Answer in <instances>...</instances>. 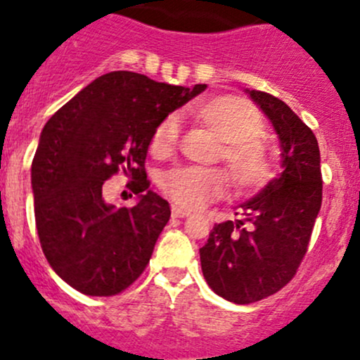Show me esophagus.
<instances>
[{"label":"esophagus","mask_w":360,"mask_h":360,"mask_svg":"<svg viewBox=\"0 0 360 360\" xmlns=\"http://www.w3.org/2000/svg\"><path fill=\"white\" fill-rule=\"evenodd\" d=\"M191 212L186 210V209H181V207L177 205H172V217H190Z\"/></svg>","instance_id":"34e87169"}]
</instances>
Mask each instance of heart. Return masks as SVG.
<instances>
[{
  "label": "heart",
  "instance_id": "heart-1",
  "mask_svg": "<svg viewBox=\"0 0 360 360\" xmlns=\"http://www.w3.org/2000/svg\"><path fill=\"white\" fill-rule=\"evenodd\" d=\"M198 119L224 141L222 158L231 181L241 193H252L272 179V160L264 141V122L259 110L240 96H219L200 107ZM177 120L167 117L155 129L151 151L165 155L176 146ZM228 176L221 169L174 167L160 177V188L177 205L200 209L221 198Z\"/></svg>",
  "mask_w": 360,
  "mask_h": 360
}]
</instances>
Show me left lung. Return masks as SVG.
I'll return each instance as SVG.
<instances>
[{"label":"left lung","mask_w":360,"mask_h":360,"mask_svg":"<svg viewBox=\"0 0 360 360\" xmlns=\"http://www.w3.org/2000/svg\"><path fill=\"white\" fill-rule=\"evenodd\" d=\"M247 91L278 134L283 172L241 205L243 219L215 224L200 248L210 288L241 305L271 297L293 279L323 202L321 153L312 129L279 98Z\"/></svg>","instance_id":"left-lung-1"}]
</instances>
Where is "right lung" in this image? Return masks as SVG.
I'll return each instance as SVG.
<instances>
[{
    "mask_svg": "<svg viewBox=\"0 0 360 360\" xmlns=\"http://www.w3.org/2000/svg\"><path fill=\"white\" fill-rule=\"evenodd\" d=\"M205 88L117 70L94 79L46 122L30 174L36 228L44 257L72 288L113 297L146 269L170 217L167 200L148 190L146 151L162 120ZM119 169L142 193L136 206L117 210L103 200V183Z\"/></svg>",
    "mask_w": 360,
    "mask_h": 360,
    "instance_id": "obj_1",
    "label": "right lung"
}]
</instances>
